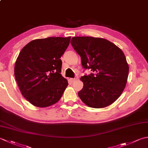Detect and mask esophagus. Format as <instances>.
<instances>
[{
    "mask_svg": "<svg viewBox=\"0 0 148 148\" xmlns=\"http://www.w3.org/2000/svg\"><path fill=\"white\" fill-rule=\"evenodd\" d=\"M70 80H71V82L73 83V82H74V81H76L77 80V78H71Z\"/></svg>",
    "mask_w": 148,
    "mask_h": 148,
    "instance_id": "1",
    "label": "esophagus"
}]
</instances>
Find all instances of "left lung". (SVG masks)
<instances>
[{"label":"left lung","mask_w":148,"mask_h":148,"mask_svg":"<svg viewBox=\"0 0 148 148\" xmlns=\"http://www.w3.org/2000/svg\"><path fill=\"white\" fill-rule=\"evenodd\" d=\"M71 45L81 56L84 69L93 73L81 77V100L93 108L111 105L126 86L129 67L122 50L108 40L93 37H74Z\"/></svg>","instance_id":"8db88e82"}]
</instances>
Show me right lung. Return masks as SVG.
<instances>
[{"label":"right lung","mask_w":148,"mask_h":148,"mask_svg":"<svg viewBox=\"0 0 148 148\" xmlns=\"http://www.w3.org/2000/svg\"><path fill=\"white\" fill-rule=\"evenodd\" d=\"M70 40L71 37L35 39L21 50L15 62L14 76L22 95L34 106L54 104L68 86L60 74V58Z\"/></svg>","instance_id":"1"}]
</instances>
